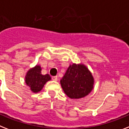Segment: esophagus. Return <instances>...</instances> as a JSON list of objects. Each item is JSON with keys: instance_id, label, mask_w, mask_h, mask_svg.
<instances>
[{"instance_id": "34e87169", "label": "esophagus", "mask_w": 129, "mask_h": 129, "mask_svg": "<svg viewBox=\"0 0 129 129\" xmlns=\"http://www.w3.org/2000/svg\"><path fill=\"white\" fill-rule=\"evenodd\" d=\"M52 80H54V81H57V76H53L52 77Z\"/></svg>"}]
</instances>
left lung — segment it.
Masks as SVG:
<instances>
[{
	"label": "left lung",
	"mask_w": 129,
	"mask_h": 129,
	"mask_svg": "<svg viewBox=\"0 0 129 129\" xmlns=\"http://www.w3.org/2000/svg\"><path fill=\"white\" fill-rule=\"evenodd\" d=\"M94 77L83 63L69 66L60 80L63 91L71 99H80L91 93L94 86Z\"/></svg>",
	"instance_id": "obj_1"
}]
</instances>
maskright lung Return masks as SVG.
I'll use <instances>...</instances> for the list:
<instances>
[{
  "mask_svg": "<svg viewBox=\"0 0 129 129\" xmlns=\"http://www.w3.org/2000/svg\"><path fill=\"white\" fill-rule=\"evenodd\" d=\"M42 68L40 65H36L29 69L25 76V83L33 93H38L42 89L44 85L51 80L49 74L42 75Z\"/></svg>",
  "mask_w": 129,
  "mask_h": 129,
  "instance_id": "1",
  "label": "right lung"
}]
</instances>
